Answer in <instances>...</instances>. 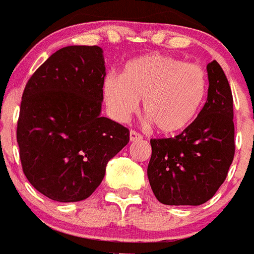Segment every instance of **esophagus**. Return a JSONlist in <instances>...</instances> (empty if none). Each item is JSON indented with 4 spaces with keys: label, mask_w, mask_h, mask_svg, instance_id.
Returning <instances> with one entry per match:
<instances>
[{
    "label": "esophagus",
    "mask_w": 254,
    "mask_h": 254,
    "mask_svg": "<svg viewBox=\"0 0 254 254\" xmlns=\"http://www.w3.org/2000/svg\"><path fill=\"white\" fill-rule=\"evenodd\" d=\"M142 136L136 131H129V141H137V140H141Z\"/></svg>",
    "instance_id": "34e87169"
}]
</instances>
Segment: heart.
<instances>
[{
  "label": "heart",
  "mask_w": 254,
  "mask_h": 254,
  "mask_svg": "<svg viewBox=\"0 0 254 254\" xmlns=\"http://www.w3.org/2000/svg\"><path fill=\"white\" fill-rule=\"evenodd\" d=\"M207 73L200 65L162 54L140 56L125 65L121 78L103 82L106 106L125 122L142 100L144 116L163 135H177L192 125L204 105Z\"/></svg>",
  "instance_id": "b5f03b06"
}]
</instances>
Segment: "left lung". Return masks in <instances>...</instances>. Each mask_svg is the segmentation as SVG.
Here are the masks:
<instances>
[{"instance_id": "obj_1", "label": "left lung", "mask_w": 254, "mask_h": 254, "mask_svg": "<svg viewBox=\"0 0 254 254\" xmlns=\"http://www.w3.org/2000/svg\"><path fill=\"white\" fill-rule=\"evenodd\" d=\"M208 97L192 125L170 138H151L148 177L167 205H200L216 194L235 154L233 94L216 60L207 65Z\"/></svg>"}]
</instances>
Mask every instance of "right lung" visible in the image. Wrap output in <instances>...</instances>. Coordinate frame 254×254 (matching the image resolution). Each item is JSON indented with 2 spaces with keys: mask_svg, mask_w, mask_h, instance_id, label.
<instances>
[{
  "mask_svg": "<svg viewBox=\"0 0 254 254\" xmlns=\"http://www.w3.org/2000/svg\"><path fill=\"white\" fill-rule=\"evenodd\" d=\"M103 49L58 50L24 88L16 128L21 167L34 189L62 203L88 198L106 164L129 141L125 126L101 117Z\"/></svg>",
  "mask_w": 254,
  "mask_h": 254,
  "instance_id": "add662e5",
  "label": "right lung"
}]
</instances>
